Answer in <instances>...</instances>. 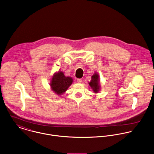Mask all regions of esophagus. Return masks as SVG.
Wrapping results in <instances>:
<instances>
[{"instance_id": "1", "label": "esophagus", "mask_w": 154, "mask_h": 154, "mask_svg": "<svg viewBox=\"0 0 154 154\" xmlns=\"http://www.w3.org/2000/svg\"><path fill=\"white\" fill-rule=\"evenodd\" d=\"M77 83H81L82 82V80L81 79H78L77 80Z\"/></svg>"}]
</instances>
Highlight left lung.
Here are the masks:
<instances>
[{"mask_svg":"<svg viewBox=\"0 0 154 154\" xmlns=\"http://www.w3.org/2000/svg\"><path fill=\"white\" fill-rule=\"evenodd\" d=\"M91 78V81L89 83V85L95 93H98L100 88L99 85V75L97 73H95Z\"/></svg>","mask_w":154,"mask_h":154,"instance_id":"left-lung-1","label":"left lung"}]
</instances>
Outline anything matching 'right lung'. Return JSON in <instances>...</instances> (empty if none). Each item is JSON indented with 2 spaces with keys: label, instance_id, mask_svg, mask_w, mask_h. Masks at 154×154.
Returning <instances> with one entry per match:
<instances>
[{
  "label": "right lung",
  "instance_id": "obj_1",
  "mask_svg": "<svg viewBox=\"0 0 154 154\" xmlns=\"http://www.w3.org/2000/svg\"><path fill=\"white\" fill-rule=\"evenodd\" d=\"M72 82L73 80L71 77H66L63 72L59 71L53 75L50 86L53 91L57 95H60L68 89Z\"/></svg>",
  "mask_w": 154,
  "mask_h": 154
}]
</instances>
